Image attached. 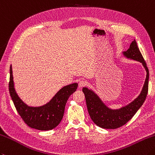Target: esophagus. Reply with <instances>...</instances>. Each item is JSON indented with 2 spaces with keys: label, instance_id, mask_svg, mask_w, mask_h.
Here are the masks:
<instances>
[{
  "label": "esophagus",
  "instance_id": "esophagus-1",
  "mask_svg": "<svg viewBox=\"0 0 155 155\" xmlns=\"http://www.w3.org/2000/svg\"><path fill=\"white\" fill-rule=\"evenodd\" d=\"M85 84H86V82L83 80H81L79 81V83H78V87L82 88L85 85Z\"/></svg>",
  "mask_w": 155,
  "mask_h": 155
}]
</instances>
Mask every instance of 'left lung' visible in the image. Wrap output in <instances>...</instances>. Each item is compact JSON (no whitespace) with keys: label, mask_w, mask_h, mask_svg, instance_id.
<instances>
[{"label":"left lung","mask_w":155,"mask_h":155,"mask_svg":"<svg viewBox=\"0 0 155 155\" xmlns=\"http://www.w3.org/2000/svg\"><path fill=\"white\" fill-rule=\"evenodd\" d=\"M122 54L126 58L134 60L142 63L147 72L146 79L140 95L129 104L119 109L110 108L91 89H89L86 87L83 88V92L85 96L87 107L89 116L93 122L100 128L116 129L124 126L134 116L144 104L147 97L149 72L135 39L130 44L128 49L126 51H123Z\"/></svg>","instance_id":"8db88e82"}]
</instances>
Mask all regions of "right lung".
Wrapping results in <instances>:
<instances>
[{"label":"right lung","mask_w":155,"mask_h":155,"mask_svg":"<svg viewBox=\"0 0 155 155\" xmlns=\"http://www.w3.org/2000/svg\"><path fill=\"white\" fill-rule=\"evenodd\" d=\"M78 83L63 87L56 95L41 106H30L22 101L15 89L12 65L10 66L8 89L16 110L24 122L32 128L39 130H50L58 125L64 116L67 100L77 89Z\"/></svg>","instance_id":"obj_1"}]
</instances>
